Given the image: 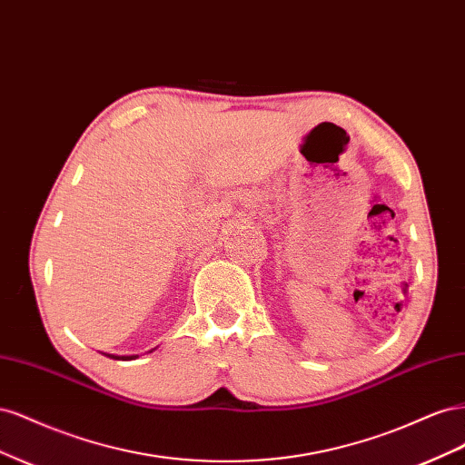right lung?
Returning a JSON list of instances; mask_svg holds the SVG:
<instances>
[{"label":"right lung","instance_id":"1","mask_svg":"<svg viewBox=\"0 0 465 465\" xmlns=\"http://www.w3.org/2000/svg\"><path fill=\"white\" fill-rule=\"evenodd\" d=\"M103 355H106V357H110V359H116V361H132V359H137V355H130V357H120V355H110V353H103Z\"/></svg>","mask_w":465,"mask_h":465}]
</instances>
